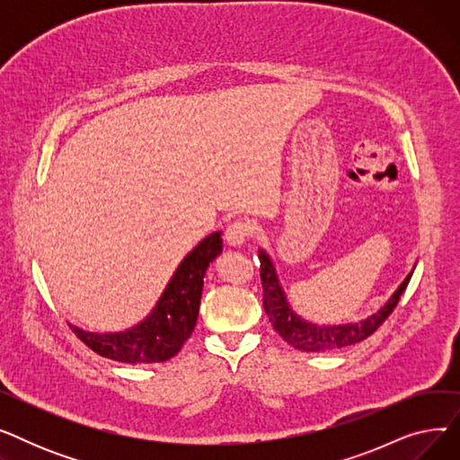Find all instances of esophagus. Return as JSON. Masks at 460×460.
Wrapping results in <instances>:
<instances>
[{"instance_id":"esophagus-1","label":"esophagus","mask_w":460,"mask_h":460,"mask_svg":"<svg viewBox=\"0 0 460 460\" xmlns=\"http://www.w3.org/2000/svg\"><path fill=\"white\" fill-rule=\"evenodd\" d=\"M250 233H252V226L244 220H236V222L229 224L227 229H226L227 244L233 246V248H240L246 243V238L250 236Z\"/></svg>"}]
</instances>
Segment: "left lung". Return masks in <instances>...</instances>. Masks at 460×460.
Instances as JSON below:
<instances>
[{"instance_id":"left-lung-1","label":"left lung","mask_w":460,"mask_h":460,"mask_svg":"<svg viewBox=\"0 0 460 460\" xmlns=\"http://www.w3.org/2000/svg\"><path fill=\"white\" fill-rule=\"evenodd\" d=\"M259 261H261L264 311H267L269 321L288 345L304 352H328V350L345 349L349 345L364 341L366 337H369L385 319L390 317V313L397 305L410 278L414 274V269H412V272L401 281L397 291L385 300L384 305L376 313H373V315L356 323L317 324V323L302 319L291 307V302H288L281 287V281L278 278L276 264L272 257L267 253V250L259 248Z\"/></svg>"}]
</instances>
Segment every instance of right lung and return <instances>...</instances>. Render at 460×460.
Instances as JSON below:
<instances>
[{
    "label": "right lung",
    "instance_id": "add662e5",
    "mask_svg": "<svg viewBox=\"0 0 460 460\" xmlns=\"http://www.w3.org/2000/svg\"><path fill=\"white\" fill-rule=\"evenodd\" d=\"M222 231L190 250L147 317L120 332H89L70 324L96 354L123 364H156L173 358L196 328L208 264L222 253Z\"/></svg>",
    "mask_w": 460,
    "mask_h": 460
}]
</instances>
